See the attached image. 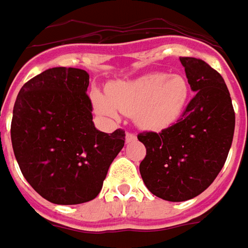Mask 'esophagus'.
<instances>
[{"mask_svg":"<svg viewBox=\"0 0 248 248\" xmlns=\"http://www.w3.org/2000/svg\"><path fill=\"white\" fill-rule=\"evenodd\" d=\"M133 141H136V134L134 133H126V142L129 144Z\"/></svg>","mask_w":248,"mask_h":248,"instance_id":"34e87169","label":"esophagus"}]
</instances>
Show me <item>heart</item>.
<instances>
[{
    "instance_id": "b5f03b06",
    "label": "heart",
    "mask_w": 248,
    "mask_h": 248,
    "mask_svg": "<svg viewBox=\"0 0 248 248\" xmlns=\"http://www.w3.org/2000/svg\"><path fill=\"white\" fill-rule=\"evenodd\" d=\"M107 95L93 93L96 110L115 115L117 110L134 115L138 126L160 130L172 124L182 115L187 103L190 87L185 77L151 73L130 81H118L107 88Z\"/></svg>"
}]
</instances>
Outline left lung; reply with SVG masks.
Masks as SVG:
<instances>
[{
  "label": "left lung",
  "instance_id": "obj_1",
  "mask_svg": "<svg viewBox=\"0 0 248 248\" xmlns=\"http://www.w3.org/2000/svg\"><path fill=\"white\" fill-rule=\"evenodd\" d=\"M179 60L194 97L176 124L137 136L146 148L140 164L142 181L152 194L171 202L191 200L213 183L235 131V111L221 75L205 61Z\"/></svg>",
  "mask_w": 248,
  "mask_h": 248
}]
</instances>
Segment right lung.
Wrapping results in <instances>:
<instances>
[{
    "label": "right lung",
    "mask_w": 248,
    "mask_h": 248,
    "mask_svg": "<svg viewBox=\"0 0 248 248\" xmlns=\"http://www.w3.org/2000/svg\"><path fill=\"white\" fill-rule=\"evenodd\" d=\"M88 85L82 69H47L21 87L13 107L11 138L18 167L53 203L96 198L124 145V130L107 134L95 127Z\"/></svg>",
    "instance_id": "1"
}]
</instances>
